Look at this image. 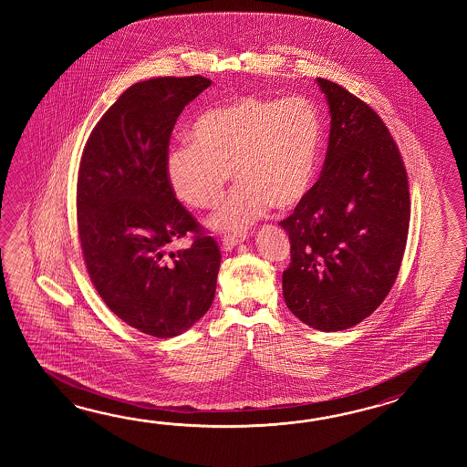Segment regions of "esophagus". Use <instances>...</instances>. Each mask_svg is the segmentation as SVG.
I'll return each mask as SVG.
<instances>
[{
	"mask_svg": "<svg viewBox=\"0 0 467 467\" xmlns=\"http://www.w3.org/2000/svg\"><path fill=\"white\" fill-rule=\"evenodd\" d=\"M247 238V234H238V235H225L223 237V247H237L238 244H242Z\"/></svg>",
	"mask_w": 467,
	"mask_h": 467,
	"instance_id": "1",
	"label": "esophagus"
}]
</instances>
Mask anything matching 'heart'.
I'll use <instances>...</instances> for the list:
<instances>
[{
  "label": "heart",
  "instance_id": "b5f03b06",
  "mask_svg": "<svg viewBox=\"0 0 467 467\" xmlns=\"http://www.w3.org/2000/svg\"><path fill=\"white\" fill-rule=\"evenodd\" d=\"M192 140L167 153L170 187L187 205L209 209L234 173L237 185L207 223L242 234L274 205L294 209L307 199L317 177L322 119L304 97L245 95L203 111L192 127Z\"/></svg>",
  "mask_w": 467,
  "mask_h": 467
}]
</instances>
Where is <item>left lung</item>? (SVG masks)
<instances>
[{
    "instance_id": "obj_1",
    "label": "left lung",
    "mask_w": 467,
    "mask_h": 467,
    "mask_svg": "<svg viewBox=\"0 0 467 467\" xmlns=\"http://www.w3.org/2000/svg\"><path fill=\"white\" fill-rule=\"evenodd\" d=\"M330 113L320 179L278 225L290 238L282 275L290 312L322 332L354 327L388 297L406 250L410 200L404 161L378 113L317 78Z\"/></svg>"
}]
</instances>
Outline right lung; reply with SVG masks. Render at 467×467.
I'll return each instance as SVG.
<instances>
[{"label": "right lung", "instance_id": "right-lung-1", "mask_svg": "<svg viewBox=\"0 0 467 467\" xmlns=\"http://www.w3.org/2000/svg\"><path fill=\"white\" fill-rule=\"evenodd\" d=\"M210 85L200 75L131 85L89 133L79 161L77 217L89 278L117 317L153 337L189 330L215 296L219 245L165 173L180 113ZM189 231V249L166 250Z\"/></svg>", "mask_w": 467, "mask_h": 467}]
</instances>
